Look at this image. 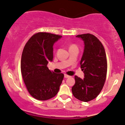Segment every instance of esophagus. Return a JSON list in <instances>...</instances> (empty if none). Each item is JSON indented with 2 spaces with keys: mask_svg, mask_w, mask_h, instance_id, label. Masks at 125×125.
Instances as JSON below:
<instances>
[{
  "mask_svg": "<svg viewBox=\"0 0 125 125\" xmlns=\"http://www.w3.org/2000/svg\"><path fill=\"white\" fill-rule=\"evenodd\" d=\"M64 77H65V78H69V77H70L71 76L68 75H67V74H65Z\"/></svg>",
  "mask_w": 125,
  "mask_h": 125,
  "instance_id": "1",
  "label": "esophagus"
}]
</instances>
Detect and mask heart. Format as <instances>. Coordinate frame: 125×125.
I'll use <instances>...</instances> for the list:
<instances>
[{"instance_id":"obj_1","label":"heart","mask_w":125,"mask_h":125,"mask_svg":"<svg viewBox=\"0 0 125 125\" xmlns=\"http://www.w3.org/2000/svg\"><path fill=\"white\" fill-rule=\"evenodd\" d=\"M76 47L77 48V47L75 45V44H71V45H69V49H71V48H76Z\"/></svg>"}]
</instances>
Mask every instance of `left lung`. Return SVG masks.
I'll use <instances>...</instances> for the list:
<instances>
[{"instance_id":"8db88e82","label":"left lung","mask_w":125,"mask_h":125,"mask_svg":"<svg viewBox=\"0 0 125 125\" xmlns=\"http://www.w3.org/2000/svg\"><path fill=\"white\" fill-rule=\"evenodd\" d=\"M84 42V50L80 65L84 73L81 79L75 76L72 87L73 96L83 102H89L100 94L105 82L107 60L104 47L95 36L90 33L77 35Z\"/></svg>"}]
</instances>
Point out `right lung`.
Returning <instances> with one entry per match:
<instances>
[{
    "mask_svg": "<svg viewBox=\"0 0 125 125\" xmlns=\"http://www.w3.org/2000/svg\"><path fill=\"white\" fill-rule=\"evenodd\" d=\"M62 36L47 32L34 34L25 45L21 59V72L26 88L32 97L46 101L57 94L64 74L47 67L53 59V44Z\"/></svg>",
    "mask_w": 125,
    "mask_h": 125,
    "instance_id": "add662e5",
    "label": "right lung"
}]
</instances>
